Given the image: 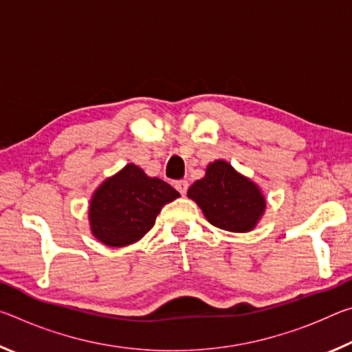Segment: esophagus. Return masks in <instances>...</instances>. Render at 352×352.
Returning <instances> with one entry per match:
<instances>
[{"instance_id":"obj_1","label":"esophagus","mask_w":352,"mask_h":352,"mask_svg":"<svg viewBox=\"0 0 352 352\" xmlns=\"http://www.w3.org/2000/svg\"><path fill=\"white\" fill-rule=\"evenodd\" d=\"M174 186H175V189L178 190V192H180L182 195H184V194H186L189 184H188L186 180H178V182L174 183Z\"/></svg>"}]
</instances>
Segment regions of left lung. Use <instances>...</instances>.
Returning <instances> with one entry per match:
<instances>
[{
	"mask_svg": "<svg viewBox=\"0 0 352 352\" xmlns=\"http://www.w3.org/2000/svg\"><path fill=\"white\" fill-rule=\"evenodd\" d=\"M211 225L233 233H247L258 223L265 210L259 188L226 162H214L201 180L188 189Z\"/></svg>",
	"mask_w": 352,
	"mask_h": 352,
	"instance_id": "left-lung-1",
	"label": "left lung"
}]
</instances>
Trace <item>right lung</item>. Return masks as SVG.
<instances>
[{"instance_id": "right-lung-1", "label": "right lung", "mask_w": 352, "mask_h": 352, "mask_svg": "<svg viewBox=\"0 0 352 352\" xmlns=\"http://www.w3.org/2000/svg\"><path fill=\"white\" fill-rule=\"evenodd\" d=\"M177 197L180 194L170 184L127 164L93 195L88 212L93 234L110 247L133 243L152 228L162 208Z\"/></svg>"}]
</instances>
